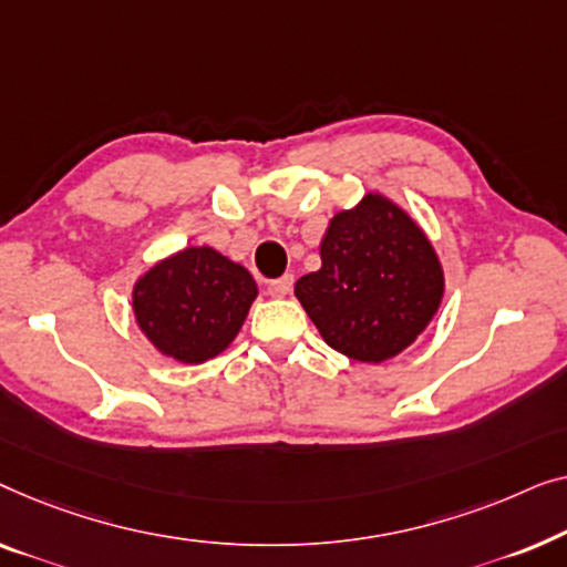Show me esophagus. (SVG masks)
<instances>
[{"label": "esophagus", "mask_w": 567, "mask_h": 567, "mask_svg": "<svg viewBox=\"0 0 567 567\" xmlns=\"http://www.w3.org/2000/svg\"><path fill=\"white\" fill-rule=\"evenodd\" d=\"M292 282H295L292 275H282V277H277V280L269 282L267 290H269V295H272V298H285V295H290Z\"/></svg>", "instance_id": "1"}]
</instances>
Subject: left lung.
<instances>
[{"label": "left lung", "mask_w": 567, "mask_h": 567, "mask_svg": "<svg viewBox=\"0 0 567 567\" xmlns=\"http://www.w3.org/2000/svg\"><path fill=\"white\" fill-rule=\"evenodd\" d=\"M444 295L432 241L382 195H364L331 218L321 269L295 282V298L326 344L357 362H385L419 339Z\"/></svg>", "instance_id": "obj_1"}]
</instances>
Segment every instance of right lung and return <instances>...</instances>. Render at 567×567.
<instances>
[{"label":"right lung","instance_id":"right-lung-1","mask_svg":"<svg viewBox=\"0 0 567 567\" xmlns=\"http://www.w3.org/2000/svg\"><path fill=\"white\" fill-rule=\"evenodd\" d=\"M257 292L249 269L210 246H187L138 277L133 313L164 357L203 364L236 339Z\"/></svg>","mask_w":567,"mask_h":567}]
</instances>
